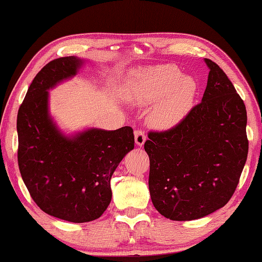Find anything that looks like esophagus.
Returning a JSON list of instances; mask_svg holds the SVG:
<instances>
[{
    "label": "esophagus",
    "instance_id": "esophagus-1",
    "mask_svg": "<svg viewBox=\"0 0 262 262\" xmlns=\"http://www.w3.org/2000/svg\"><path fill=\"white\" fill-rule=\"evenodd\" d=\"M134 137H135V143L137 147H142V145L144 144L145 140H147V136H145L144 132H142V130H135Z\"/></svg>",
    "mask_w": 262,
    "mask_h": 262
}]
</instances>
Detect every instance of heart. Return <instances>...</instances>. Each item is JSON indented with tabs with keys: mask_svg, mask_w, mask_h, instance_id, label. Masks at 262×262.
<instances>
[{
	"mask_svg": "<svg viewBox=\"0 0 262 262\" xmlns=\"http://www.w3.org/2000/svg\"><path fill=\"white\" fill-rule=\"evenodd\" d=\"M196 79L183 75L173 64H159L137 70L127 82L125 98L136 106H149L157 101L148 114L155 129H171L187 117L196 98Z\"/></svg>",
	"mask_w": 262,
	"mask_h": 262,
	"instance_id": "heart-1",
	"label": "heart"
}]
</instances>
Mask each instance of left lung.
<instances>
[{"label": "left lung", "instance_id": "8db88e82", "mask_svg": "<svg viewBox=\"0 0 262 262\" xmlns=\"http://www.w3.org/2000/svg\"><path fill=\"white\" fill-rule=\"evenodd\" d=\"M200 104L163 133H149V190L158 212L172 221H192L227 205L245 166L246 107L215 62Z\"/></svg>", "mask_w": 262, "mask_h": 262}]
</instances>
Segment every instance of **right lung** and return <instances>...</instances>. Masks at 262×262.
<instances>
[{
    "label": "right lung",
    "mask_w": 262,
    "mask_h": 262,
    "mask_svg": "<svg viewBox=\"0 0 262 262\" xmlns=\"http://www.w3.org/2000/svg\"><path fill=\"white\" fill-rule=\"evenodd\" d=\"M77 56L47 63L31 83L17 115L18 165L33 201L46 214L73 223L103 215L112 199L111 177L134 149L130 127L62 130L51 115L50 90L76 76Z\"/></svg>",
    "instance_id": "add662e5"
}]
</instances>
